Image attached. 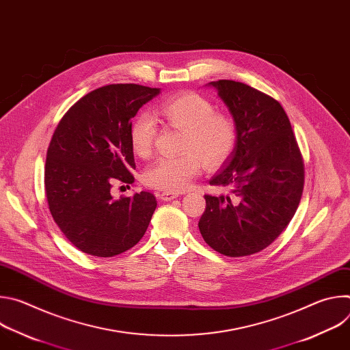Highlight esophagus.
I'll list each match as a JSON object with an SVG mask.
<instances>
[{
	"instance_id": "obj_1",
	"label": "esophagus",
	"mask_w": 350,
	"mask_h": 350,
	"mask_svg": "<svg viewBox=\"0 0 350 350\" xmlns=\"http://www.w3.org/2000/svg\"><path fill=\"white\" fill-rule=\"evenodd\" d=\"M177 196H178L177 192H170V191H165V192H162L159 195V198L162 199V201H172V199H174Z\"/></svg>"
}]
</instances>
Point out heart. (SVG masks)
Instances as JSON below:
<instances>
[{
    "mask_svg": "<svg viewBox=\"0 0 350 350\" xmlns=\"http://www.w3.org/2000/svg\"><path fill=\"white\" fill-rule=\"evenodd\" d=\"M159 113L174 129L183 130L181 154L161 158L144 173L148 187L163 191H183L202 173L205 162L215 169L232 155L237 145L234 119L195 91L176 94L159 105ZM157 122L148 112H141L130 127L133 151L142 158L152 154L157 139Z\"/></svg>",
    "mask_w": 350,
    "mask_h": 350,
    "instance_id": "b5f03b06",
    "label": "heart"
}]
</instances>
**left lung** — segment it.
Here are the masks:
<instances>
[{"label":"left lung","mask_w":350,"mask_h":350,"mask_svg":"<svg viewBox=\"0 0 350 350\" xmlns=\"http://www.w3.org/2000/svg\"><path fill=\"white\" fill-rule=\"evenodd\" d=\"M237 126V145L211 185L227 195H205L198 223L219 254L242 258L273 243L301 202L305 165L289 119L273 96L234 80L211 81Z\"/></svg>","instance_id":"1"}]
</instances>
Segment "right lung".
I'll return each mask as SVG.
<instances>
[{
	"instance_id": "obj_1",
	"label": "right lung",
	"mask_w": 350,
	"mask_h": 350,
	"mask_svg": "<svg viewBox=\"0 0 350 350\" xmlns=\"http://www.w3.org/2000/svg\"><path fill=\"white\" fill-rule=\"evenodd\" d=\"M159 94L139 84L99 87L69 108L46 151L44 188L54 221L81 252L112 258L144 237L157 198L141 191L113 199L115 183L133 184L131 119Z\"/></svg>"
}]
</instances>
